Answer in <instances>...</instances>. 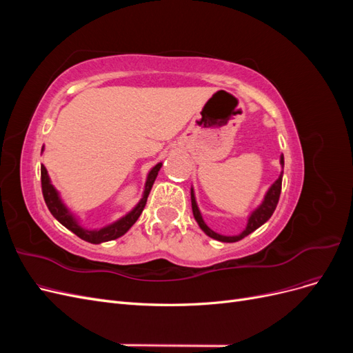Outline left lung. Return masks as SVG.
Listing matches in <instances>:
<instances>
[{
  "label": "left lung",
  "mask_w": 353,
  "mask_h": 353,
  "mask_svg": "<svg viewBox=\"0 0 353 353\" xmlns=\"http://www.w3.org/2000/svg\"><path fill=\"white\" fill-rule=\"evenodd\" d=\"M280 163L284 168V156L280 157ZM281 183H283V170H281L279 179H276L275 183L268 188V191H266V194H265L261 205L250 213L249 221H248V227H245L240 234H237V236H221V234L212 231L206 225V222L203 221V216H201V213H200L199 206H197V201H196V197H194V190L191 188V208H193L194 219L197 221L199 227L203 231H205L206 236H209L210 239H215V240L222 241V243H236V241H239L244 237H248L250 232H253L254 230H258L261 225H263V223L272 216V213H274L276 205H279V199H280V194H281Z\"/></svg>",
  "instance_id": "obj_1"
}]
</instances>
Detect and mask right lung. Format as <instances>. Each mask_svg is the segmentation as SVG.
Listing matches in <instances>:
<instances>
[{"label": "right lung", "instance_id": "add662e5", "mask_svg": "<svg viewBox=\"0 0 353 353\" xmlns=\"http://www.w3.org/2000/svg\"><path fill=\"white\" fill-rule=\"evenodd\" d=\"M44 150V148H42ZM160 168H162V163H157L156 166L152 168L150 172L147 175V181L144 185V193L141 200L138 201V205L130 212L126 213L125 216H122L121 219H117L116 222L110 223V225H105L100 230H85L79 225L78 219L74 218L73 213H70V210L66 208L65 203L60 199L59 191L54 188V185L51 184L48 172L44 165H41V185H42V196H44V200L47 203V208L51 212V215L54 216L61 225H65L68 230H70L73 234L85 241L92 243V244H100L104 241H110L114 239H119L121 236L130 230L134 223L137 222V219L140 218L141 212L147 203V197L150 194V190L154 184V179L159 174Z\"/></svg>", "mask_w": 353, "mask_h": 353}]
</instances>
